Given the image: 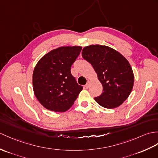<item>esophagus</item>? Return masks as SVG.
Masks as SVG:
<instances>
[{
  "label": "esophagus",
  "mask_w": 158,
  "mask_h": 158,
  "mask_svg": "<svg viewBox=\"0 0 158 158\" xmlns=\"http://www.w3.org/2000/svg\"><path fill=\"white\" fill-rule=\"evenodd\" d=\"M90 83H91L90 81H89V80H88V81H87V84H86V85H85V87L86 88V89H88V88H89V85H90Z\"/></svg>",
  "instance_id": "obj_1"
}]
</instances>
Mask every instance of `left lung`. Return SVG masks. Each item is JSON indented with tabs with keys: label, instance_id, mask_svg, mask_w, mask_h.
<instances>
[{
	"label": "left lung",
	"instance_id": "8db88e82",
	"mask_svg": "<svg viewBox=\"0 0 158 158\" xmlns=\"http://www.w3.org/2000/svg\"><path fill=\"white\" fill-rule=\"evenodd\" d=\"M81 54L92 65L103 87V92L95 100L106 108L118 107L133 87L134 74L129 61L116 50L99 44L84 47Z\"/></svg>",
	"mask_w": 158,
	"mask_h": 158
}]
</instances>
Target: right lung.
Instances as JSON below:
<instances>
[{"label":"right lung","instance_id":"add662e5","mask_svg":"<svg viewBox=\"0 0 158 158\" xmlns=\"http://www.w3.org/2000/svg\"><path fill=\"white\" fill-rule=\"evenodd\" d=\"M82 47L61 46L40 58L33 73V89L45 108L65 112L74 104L83 87L77 83L71 67Z\"/></svg>","mask_w":158,"mask_h":158}]
</instances>
